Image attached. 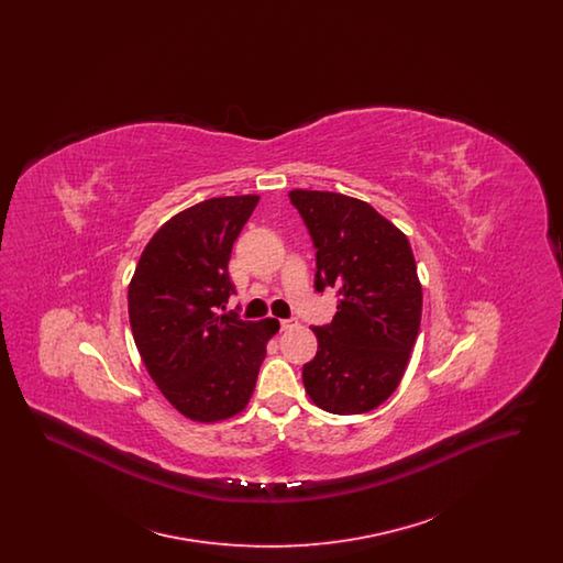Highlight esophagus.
I'll use <instances>...</instances> for the list:
<instances>
[{
	"instance_id": "1",
	"label": "esophagus",
	"mask_w": 563,
	"mask_h": 563,
	"mask_svg": "<svg viewBox=\"0 0 563 563\" xmlns=\"http://www.w3.org/2000/svg\"><path fill=\"white\" fill-rule=\"evenodd\" d=\"M294 327H297V319H283L280 321V331H289Z\"/></svg>"
}]
</instances>
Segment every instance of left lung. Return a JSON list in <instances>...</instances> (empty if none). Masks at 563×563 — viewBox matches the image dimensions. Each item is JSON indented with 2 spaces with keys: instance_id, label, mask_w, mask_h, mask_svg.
I'll list each match as a JSON object with an SVG mask.
<instances>
[{
  "instance_id": "left-lung-1",
  "label": "left lung",
  "mask_w": 563,
  "mask_h": 563,
  "mask_svg": "<svg viewBox=\"0 0 563 563\" xmlns=\"http://www.w3.org/2000/svg\"><path fill=\"white\" fill-rule=\"evenodd\" d=\"M317 249L314 289L338 291V312L314 327L303 365L310 399L329 413L372 411L399 386L422 319V287L401 230L372 205L333 191H289Z\"/></svg>"
}]
</instances>
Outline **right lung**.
Returning <instances> with one entry per match:
<instances>
[{
    "mask_svg": "<svg viewBox=\"0 0 563 563\" xmlns=\"http://www.w3.org/2000/svg\"><path fill=\"white\" fill-rule=\"evenodd\" d=\"M260 196H225L170 217L147 242L129 287L139 354L162 395L189 420L236 416L255 390L276 319L219 314L234 241Z\"/></svg>",
    "mask_w": 563,
    "mask_h": 563,
    "instance_id": "obj_1",
    "label": "right lung"
}]
</instances>
